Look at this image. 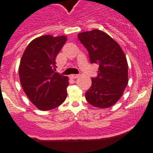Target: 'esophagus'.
I'll use <instances>...</instances> for the list:
<instances>
[{"label":"esophagus","mask_w":153,"mask_h":153,"mask_svg":"<svg viewBox=\"0 0 153 153\" xmlns=\"http://www.w3.org/2000/svg\"><path fill=\"white\" fill-rule=\"evenodd\" d=\"M78 76H79V75H78V74H72V75L70 76V77L71 78V79H76Z\"/></svg>","instance_id":"esophagus-1"}]
</instances>
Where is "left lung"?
I'll list each match as a JSON object with an SVG mask.
<instances>
[{"label": "left lung", "mask_w": 153, "mask_h": 153, "mask_svg": "<svg viewBox=\"0 0 153 153\" xmlns=\"http://www.w3.org/2000/svg\"><path fill=\"white\" fill-rule=\"evenodd\" d=\"M78 39L89 52L91 63L99 65L98 76L85 96L94 107L109 108L121 98L128 84V63L117 42L98 29L78 33Z\"/></svg>", "instance_id": "1"}]
</instances>
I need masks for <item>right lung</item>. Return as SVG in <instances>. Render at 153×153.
I'll return each mask as SVG.
<instances>
[{
  "instance_id": "obj_1",
  "label": "right lung",
  "mask_w": 153,
  "mask_h": 153,
  "mask_svg": "<svg viewBox=\"0 0 153 153\" xmlns=\"http://www.w3.org/2000/svg\"><path fill=\"white\" fill-rule=\"evenodd\" d=\"M67 36L43 35L24 51L19 66L20 81L30 102L42 111L57 107L67 98L69 78L56 73V57Z\"/></svg>"
}]
</instances>
